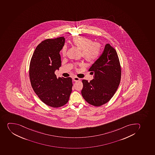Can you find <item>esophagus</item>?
I'll return each mask as SVG.
<instances>
[{
	"label": "esophagus",
	"mask_w": 155,
	"mask_h": 155,
	"mask_svg": "<svg viewBox=\"0 0 155 155\" xmlns=\"http://www.w3.org/2000/svg\"><path fill=\"white\" fill-rule=\"evenodd\" d=\"M73 81H78L80 80V79L77 77H74L73 78Z\"/></svg>",
	"instance_id": "obj_1"
}]
</instances>
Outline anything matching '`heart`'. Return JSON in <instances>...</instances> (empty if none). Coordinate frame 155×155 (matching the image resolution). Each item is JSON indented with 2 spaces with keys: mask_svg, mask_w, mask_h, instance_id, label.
Returning a JSON list of instances; mask_svg holds the SVG:
<instances>
[{
  "mask_svg": "<svg viewBox=\"0 0 155 155\" xmlns=\"http://www.w3.org/2000/svg\"><path fill=\"white\" fill-rule=\"evenodd\" d=\"M72 42L73 45L81 50V55L88 62H93L99 56L101 45L98 43L93 42L91 39L79 36L74 38ZM66 51L67 48L64 46L61 51L63 56L66 55Z\"/></svg>",
  "mask_w": 155,
  "mask_h": 155,
  "instance_id": "1",
  "label": "heart"
}]
</instances>
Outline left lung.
Instances as JSON below:
<instances>
[{"label":"left lung","mask_w":155,"mask_h":155,"mask_svg":"<svg viewBox=\"0 0 155 155\" xmlns=\"http://www.w3.org/2000/svg\"><path fill=\"white\" fill-rule=\"evenodd\" d=\"M89 71L94 74V79L89 82L83 80L81 94L89 104L101 106L112 98L121 81V65L115 49L107 44Z\"/></svg>","instance_id":"obj_1"}]
</instances>
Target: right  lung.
Returning <instances> with one entry per match:
<instances>
[{
	"mask_svg": "<svg viewBox=\"0 0 155 155\" xmlns=\"http://www.w3.org/2000/svg\"><path fill=\"white\" fill-rule=\"evenodd\" d=\"M64 43V37L42 41L36 48L29 65L33 89L43 102L53 108L65 105L72 92V78H57L55 74L61 66L59 52Z\"/></svg>",
	"mask_w": 155,
	"mask_h": 155,
	"instance_id": "obj_1",
	"label": "right lung"
}]
</instances>
